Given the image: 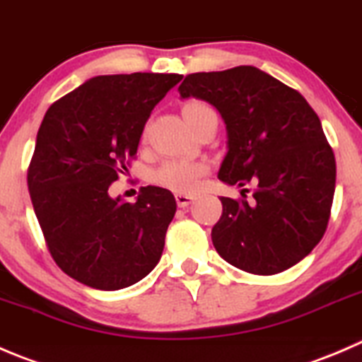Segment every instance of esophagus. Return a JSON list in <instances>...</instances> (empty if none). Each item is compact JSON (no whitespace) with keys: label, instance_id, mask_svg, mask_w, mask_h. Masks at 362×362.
Instances as JSON below:
<instances>
[{"label":"esophagus","instance_id":"34e87169","mask_svg":"<svg viewBox=\"0 0 362 362\" xmlns=\"http://www.w3.org/2000/svg\"><path fill=\"white\" fill-rule=\"evenodd\" d=\"M193 200H195V197L186 195V193H177V195H176V202H177V206H180V207H188L189 204L193 202Z\"/></svg>","mask_w":362,"mask_h":362}]
</instances>
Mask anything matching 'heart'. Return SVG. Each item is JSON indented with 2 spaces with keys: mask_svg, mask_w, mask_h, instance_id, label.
Segmentation results:
<instances>
[{
  "mask_svg": "<svg viewBox=\"0 0 362 362\" xmlns=\"http://www.w3.org/2000/svg\"><path fill=\"white\" fill-rule=\"evenodd\" d=\"M209 105L204 102H188L182 107V116L192 124L193 121L204 112H209ZM207 165L204 162L197 160H185V158H170L165 160L158 169L153 170L151 181L162 188L170 189L177 193H193L199 188L200 180L207 174Z\"/></svg>",
  "mask_w": 362,
  "mask_h": 362,
  "instance_id": "obj_1",
  "label": "heart"
}]
</instances>
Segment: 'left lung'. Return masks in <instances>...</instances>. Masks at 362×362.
Masks as SVG:
<instances>
[{"mask_svg":"<svg viewBox=\"0 0 362 362\" xmlns=\"http://www.w3.org/2000/svg\"><path fill=\"white\" fill-rule=\"evenodd\" d=\"M182 98L197 96L220 110L228 151L218 177L255 185L253 199L221 197L211 230L216 252L246 273H281L303 260L331 216L336 160L317 112L296 89L255 66L199 71L181 82Z\"/></svg>","mask_w":362,"mask_h":362,"instance_id":"left-lung-1","label":"left lung"}]
</instances>
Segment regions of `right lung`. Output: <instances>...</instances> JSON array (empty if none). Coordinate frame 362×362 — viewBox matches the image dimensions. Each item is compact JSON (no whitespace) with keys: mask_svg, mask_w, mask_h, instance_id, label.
Segmentation results:
<instances>
[{"mask_svg":"<svg viewBox=\"0 0 362 362\" xmlns=\"http://www.w3.org/2000/svg\"><path fill=\"white\" fill-rule=\"evenodd\" d=\"M180 74L98 75L52 103L38 128L28 188L45 245L63 273L98 291L148 276L162 257L176 199L142 186L137 202L109 195L142 130Z\"/></svg>","mask_w":362,"mask_h":362,"instance_id":"obj_1","label":"right lung"}]
</instances>
